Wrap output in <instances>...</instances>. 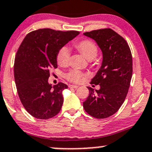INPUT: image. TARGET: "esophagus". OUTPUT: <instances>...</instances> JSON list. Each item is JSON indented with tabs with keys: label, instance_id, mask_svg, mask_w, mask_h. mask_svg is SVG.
I'll use <instances>...</instances> for the list:
<instances>
[{
	"label": "esophagus",
	"instance_id": "34e87169",
	"mask_svg": "<svg viewBox=\"0 0 152 152\" xmlns=\"http://www.w3.org/2000/svg\"><path fill=\"white\" fill-rule=\"evenodd\" d=\"M68 87H69V88H71V89H76V88H78V86H76V85H73V84H70L69 86H68Z\"/></svg>",
	"mask_w": 152,
	"mask_h": 152
}]
</instances>
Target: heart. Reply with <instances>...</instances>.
<instances>
[{
  "instance_id": "heart-1",
  "label": "heart",
  "mask_w": 152,
  "mask_h": 152,
  "mask_svg": "<svg viewBox=\"0 0 152 152\" xmlns=\"http://www.w3.org/2000/svg\"><path fill=\"white\" fill-rule=\"evenodd\" d=\"M74 47L88 60H94L97 57L98 49H97L96 44L91 40L85 39L75 43ZM69 58L70 52L68 48L65 47L60 48L56 57L57 63L60 66H66L69 62ZM84 76L85 74L82 72L77 71V70H72L65 75V77L71 82L79 83Z\"/></svg>"
}]
</instances>
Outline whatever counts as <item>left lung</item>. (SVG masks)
I'll return each instance as SVG.
<instances>
[{"label": "left lung", "instance_id": "obj_1", "mask_svg": "<svg viewBox=\"0 0 152 152\" xmlns=\"http://www.w3.org/2000/svg\"><path fill=\"white\" fill-rule=\"evenodd\" d=\"M101 49V66L90 84H99V90L87 87L89 94L83 103L87 114L97 119L114 114L124 103L132 74V58L127 41L110 28L86 32Z\"/></svg>", "mask_w": 152, "mask_h": 152}]
</instances>
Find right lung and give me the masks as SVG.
Returning <instances> with one entry per match:
<instances>
[{
	"label": "right lung",
	"instance_id": "add662e5",
	"mask_svg": "<svg viewBox=\"0 0 152 152\" xmlns=\"http://www.w3.org/2000/svg\"><path fill=\"white\" fill-rule=\"evenodd\" d=\"M79 34L44 28L30 32L22 41L14 60V80L22 104L33 117L48 119L60 112L68 86L49 84V72L57 68L59 49Z\"/></svg>",
	"mask_w": 152,
	"mask_h": 152
}]
</instances>
